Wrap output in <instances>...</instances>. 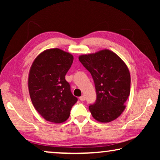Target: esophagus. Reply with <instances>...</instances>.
Returning <instances> with one entry per match:
<instances>
[{
	"label": "esophagus",
	"instance_id": "1",
	"mask_svg": "<svg viewBox=\"0 0 160 160\" xmlns=\"http://www.w3.org/2000/svg\"><path fill=\"white\" fill-rule=\"evenodd\" d=\"M85 96H84V95H82V96L80 97V100L81 102L85 101Z\"/></svg>",
	"mask_w": 160,
	"mask_h": 160
}]
</instances>
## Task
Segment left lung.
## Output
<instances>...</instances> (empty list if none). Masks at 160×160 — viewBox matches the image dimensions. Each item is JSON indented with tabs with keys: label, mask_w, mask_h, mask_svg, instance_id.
I'll return each instance as SVG.
<instances>
[{
	"label": "left lung",
	"mask_w": 160,
	"mask_h": 160,
	"mask_svg": "<svg viewBox=\"0 0 160 160\" xmlns=\"http://www.w3.org/2000/svg\"><path fill=\"white\" fill-rule=\"evenodd\" d=\"M79 60L95 85L97 100L89 107L92 116L101 123L115 120L125 109L130 95L131 75L126 64L109 49L80 55Z\"/></svg>",
	"instance_id": "8db88e82"
}]
</instances>
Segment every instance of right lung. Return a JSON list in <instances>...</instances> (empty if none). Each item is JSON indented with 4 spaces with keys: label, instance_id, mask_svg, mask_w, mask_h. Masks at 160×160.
Listing matches in <instances>:
<instances>
[{
    "label": "right lung",
    "instance_id": "add662e5",
    "mask_svg": "<svg viewBox=\"0 0 160 160\" xmlns=\"http://www.w3.org/2000/svg\"><path fill=\"white\" fill-rule=\"evenodd\" d=\"M73 56L60 48H49L38 55L29 72V96L35 109L45 120L60 123L70 116L78 101L65 79Z\"/></svg>",
    "mask_w": 160,
    "mask_h": 160
}]
</instances>
